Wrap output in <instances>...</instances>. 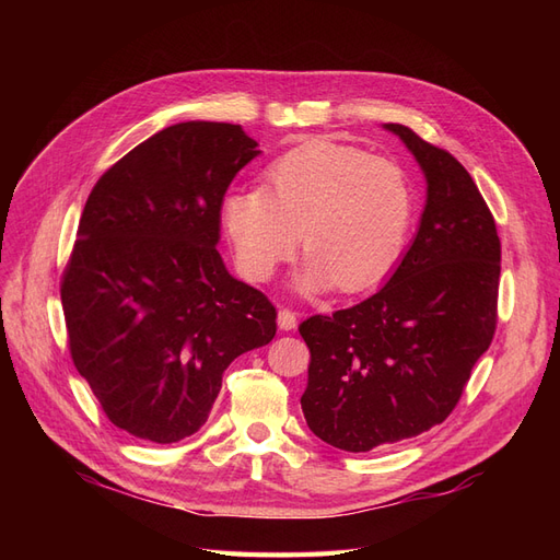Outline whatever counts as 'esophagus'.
<instances>
[{
  "instance_id": "34e87169",
  "label": "esophagus",
  "mask_w": 560,
  "mask_h": 560,
  "mask_svg": "<svg viewBox=\"0 0 560 560\" xmlns=\"http://www.w3.org/2000/svg\"><path fill=\"white\" fill-rule=\"evenodd\" d=\"M278 327L282 331L296 329V313L290 311V308H280V313H278Z\"/></svg>"
}]
</instances>
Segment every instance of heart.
<instances>
[{"mask_svg": "<svg viewBox=\"0 0 560 560\" xmlns=\"http://www.w3.org/2000/svg\"><path fill=\"white\" fill-rule=\"evenodd\" d=\"M413 212L416 191L401 165L327 140L290 149L264 171V189H233L219 208L233 257L252 280L290 259L301 233L308 252L296 276L301 292L378 284L401 257Z\"/></svg>", "mask_w": 560, "mask_h": 560, "instance_id": "obj_1", "label": "heart"}]
</instances>
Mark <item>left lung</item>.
Instances as JSON below:
<instances>
[{
  "label": "left lung",
  "instance_id": "8db88e82",
  "mask_svg": "<svg viewBox=\"0 0 560 560\" xmlns=\"http://www.w3.org/2000/svg\"><path fill=\"white\" fill-rule=\"evenodd\" d=\"M385 130L428 179L416 238L374 296L299 325L311 350L303 416L322 442L350 453L444 422L498 325L500 238L477 184L411 128Z\"/></svg>",
  "mask_w": 560,
  "mask_h": 560
}]
</instances>
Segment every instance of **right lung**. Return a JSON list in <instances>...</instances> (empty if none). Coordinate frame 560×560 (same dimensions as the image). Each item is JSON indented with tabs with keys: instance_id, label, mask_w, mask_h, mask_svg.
I'll use <instances>...</instances> for the list:
<instances>
[{
	"instance_id": "right-lung-1",
	"label": "right lung",
	"mask_w": 560,
	"mask_h": 560,
	"mask_svg": "<svg viewBox=\"0 0 560 560\" xmlns=\"http://www.w3.org/2000/svg\"><path fill=\"white\" fill-rule=\"evenodd\" d=\"M241 126L156 132L97 179L60 296L79 374L118 430L175 444L208 420L226 366L276 336V306L217 252L219 208L259 154Z\"/></svg>"
}]
</instances>
